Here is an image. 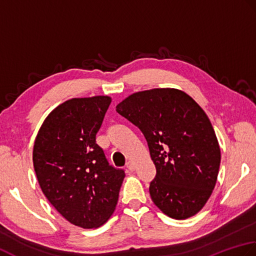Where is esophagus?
<instances>
[{
    "instance_id": "34e87169",
    "label": "esophagus",
    "mask_w": 256,
    "mask_h": 256,
    "mask_svg": "<svg viewBox=\"0 0 256 256\" xmlns=\"http://www.w3.org/2000/svg\"><path fill=\"white\" fill-rule=\"evenodd\" d=\"M134 168H136L134 164L132 162V161H128V162H127V169H128L129 171H134Z\"/></svg>"
}]
</instances>
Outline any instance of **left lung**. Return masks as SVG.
Instances as JSON below:
<instances>
[{
	"mask_svg": "<svg viewBox=\"0 0 256 256\" xmlns=\"http://www.w3.org/2000/svg\"><path fill=\"white\" fill-rule=\"evenodd\" d=\"M116 110L144 134L156 166L149 192L164 214L184 220L204 206L216 184L221 151L210 119L186 92H134Z\"/></svg>",
	"mask_w": 256,
	"mask_h": 256,
	"instance_id": "obj_1",
	"label": "left lung"
}]
</instances>
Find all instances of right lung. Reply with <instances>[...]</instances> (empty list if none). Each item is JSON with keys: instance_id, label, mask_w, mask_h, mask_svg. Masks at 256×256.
<instances>
[{"instance_id": "add662e5", "label": "right lung", "mask_w": 256, "mask_h": 256, "mask_svg": "<svg viewBox=\"0 0 256 256\" xmlns=\"http://www.w3.org/2000/svg\"><path fill=\"white\" fill-rule=\"evenodd\" d=\"M112 98H72L52 112L36 136L33 164L42 191L74 226H102L117 206L124 171L109 164L96 134Z\"/></svg>"}]
</instances>
